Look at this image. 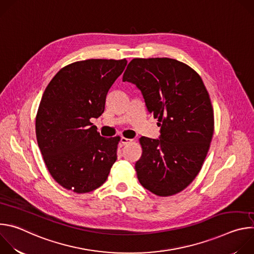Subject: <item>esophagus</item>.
<instances>
[{
  "mask_svg": "<svg viewBox=\"0 0 254 254\" xmlns=\"http://www.w3.org/2000/svg\"><path fill=\"white\" fill-rule=\"evenodd\" d=\"M130 142H132L131 138H127V137H122L121 138V143L123 144V146H127V144H129Z\"/></svg>",
  "mask_w": 254,
  "mask_h": 254,
  "instance_id": "esophagus-1",
  "label": "esophagus"
}]
</instances>
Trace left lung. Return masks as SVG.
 <instances>
[{
  "instance_id": "left-lung-1",
  "label": "left lung",
  "mask_w": 254,
  "mask_h": 254,
  "mask_svg": "<svg viewBox=\"0 0 254 254\" xmlns=\"http://www.w3.org/2000/svg\"><path fill=\"white\" fill-rule=\"evenodd\" d=\"M123 81L136 85L161 127L160 139L139 138V183L161 197L178 194L199 174L210 148L214 112L209 93L193 68L172 58H134Z\"/></svg>"
}]
</instances>
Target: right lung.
Returning a JSON list of instances; mask_svg holds the SVG:
<instances>
[{"label": "right lung", "instance_id": "obj_1", "mask_svg": "<svg viewBox=\"0 0 254 254\" xmlns=\"http://www.w3.org/2000/svg\"><path fill=\"white\" fill-rule=\"evenodd\" d=\"M126 59H87L61 68L47 85L36 116V137L56 182L77 194L100 187L117 161L120 136H100L90 122L104 112L106 94Z\"/></svg>", "mask_w": 254, "mask_h": 254}]
</instances>
